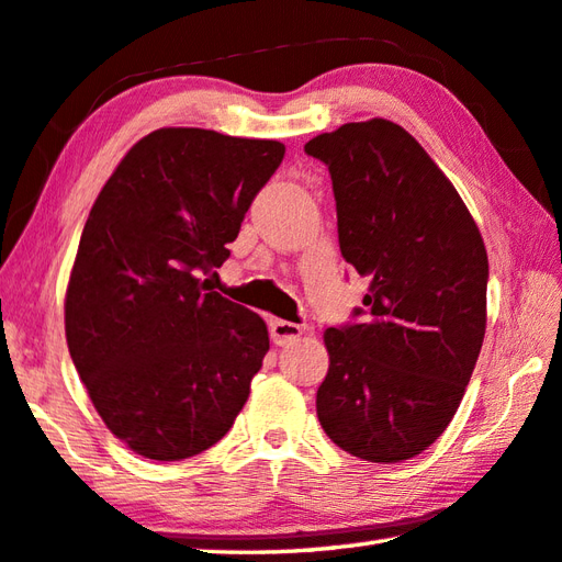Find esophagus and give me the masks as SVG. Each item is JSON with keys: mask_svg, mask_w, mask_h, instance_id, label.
I'll use <instances>...</instances> for the list:
<instances>
[{"mask_svg": "<svg viewBox=\"0 0 562 562\" xmlns=\"http://www.w3.org/2000/svg\"><path fill=\"white\" fill-rule=\"evenodd\" d=\"M304 334V326L302 324H292V322H280V318H274L270 322V336L278 346L290 344V340L300 338Z\"/></svg>", "mask_w": 562, "mask_h": 562, "instance_id": "obj_1", "label": "esophagus"}]
</instances>
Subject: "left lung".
<instances>
[{
    "label": "left lung",
    "mask_w": 562,
    "mask_h": 562,
    "mask_svg": "<svg viewBox=\"0 0 562 562\" xmlns=\"http://www.w3.org/2000/svg\"><path fill=\"white\" fill-rule=\"evenodd\" d=\"M331 175L340 256L370 280L353 322L326 328L316 416L370 463H400L441 436L485 338L490 262L456 187L387 119L304 146Z\"/></svg>",
    "instance_id": "obj_1"
}]
</instances>
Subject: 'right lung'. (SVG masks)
<instances>
[{
	"label": "right lung",
	"mask_w": 562,
	"mask_h": 562,
	"mask_svg": "<svg viewBox=\"0 0 562 562\" xmlns=\"http://www.w3.org/2000/svg\"><path fill=\"white\" fill-rule=\"evenodd\" d=\"M282 158L280 140L158 128L87 216L65 336L102 422L143 458L202 453L244 409L268 326L212 280Z\"/></svg>",
	"instance_id": "add662e5"
}]
</instances>
